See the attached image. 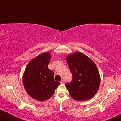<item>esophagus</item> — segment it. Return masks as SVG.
Wrapping results in <instances>:
<instances>
[{
  "label": "esophagus",
  "mask_w": 121,
  "mask_h": 121,
  "mask_svg": "<svg viewBox=\"0 0 121 121\" xmlns=\"http://www.w3.org/2000/svg\"><path fill=\"white\" fill-rule=\"evenodd\" d=\"M60 83H61V84H64L65 83V81H64V79H62L61 80V81L60 82Z\"/></svg>",
  "instance_id": "esophagus-1"
}]
</instances>
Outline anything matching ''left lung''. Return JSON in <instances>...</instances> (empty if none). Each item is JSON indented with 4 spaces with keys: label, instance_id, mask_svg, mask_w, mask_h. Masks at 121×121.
Segmentation results:
<instances>
[{
    "label": "left lung",
    "instance_id": "1",
    "mask_svg": "<svg viewBox=\"0 0 121 121\" xmlns=\"http://www.w3.org/2000/svg\"><path fill=\"white\" fill-rule=\"evenodd\" d=\"M66 61L73 75L72 82L65 84L70 95L79 101L92 98L100 84L96 65L88 57L78 51L68 55Z\"/></svg>",
    "mask_w": 121,
    "mask_h": 121
}]
</instances>
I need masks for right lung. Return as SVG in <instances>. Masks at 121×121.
<instances>
[{
    "instance_id": "add662e5",
    "label": "right lung",
    "mask_w": 121,
    "mask_h": 121,
    "mask_svg": "<svg viewBox=\"0 0 121 121\" xmlns=\"http://www.w3.org/2000/svg\"><path fill=\"white\" fill-rule=\"evenodd\" d=\"M50 59L48 52L38 55L29 62L23 75L26 91L38 101L49 99L60 84L55 81L54 73L48 68Z\"/></svg>"
}]
</instances>
